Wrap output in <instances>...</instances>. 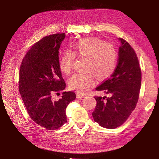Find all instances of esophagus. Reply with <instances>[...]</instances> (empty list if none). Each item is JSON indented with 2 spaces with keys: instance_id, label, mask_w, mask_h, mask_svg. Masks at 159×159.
Listing matches in <instances>:
<instances>
[{
  "instance_id": "34e87169",
  "label": "esophagus",
  "mask_w": 159,
  "mask_h": 159,
  "mask_svg": "<svg viewBox=\"0 0 159 159\" xmlns=\"http://www.w3.org/2000/svg\"><path fill=\"white\" fill-rule=\"evenodd\" d=\"M85 95L84 94H83L81 93H76V97L78 98H83L84 97Z\"/></svg>"
}]
</instances>
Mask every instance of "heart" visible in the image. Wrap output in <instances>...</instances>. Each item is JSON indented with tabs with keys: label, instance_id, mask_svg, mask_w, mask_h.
<instances>
[{
	"label": "heart",
	"instance_id": "obj_1",
	"mask_svg": "<svg viewBox=\"0 0 159 159\" xmlns=\"http://www.w3.org/2000/svg\"><path fill=\"white\" fill-rule=\"evenodd\" d=\"M75 55L87 59L86 74L75 73L69 79L70 89L80 93L87 91L94 82V75L100 80L106 79L115 71L117 64V51L110 43L97 38H89L77 43L73 52L67 51L61 58L60 69L69 73L72 69Z\"/></svg>",
	"mask_w": 159,
	"mask_h": 159
}]
</instances>
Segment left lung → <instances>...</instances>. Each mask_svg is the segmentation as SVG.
Here are the masks:
<instances>
[{
	"instance_id": "obj_1",
	"label": "left lung",
	"mask_w": 159,
	"mask_h": 159,
	"mask_svg": "<svg viewBox=\"0 0 159 159\" xmlns=\"http://www.w3.org/2000/svg\"><path fill=\"white\" fill-rule=\"evenodd\" d=\"M121 44L116 69L97 90L110 97H94L97 105L92 113L94 120L106 129H113L122 125L134 110L141 85V70L134 49L124 39Z\"/></svg>"
}]
</instances>
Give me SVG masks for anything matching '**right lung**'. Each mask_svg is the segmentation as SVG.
Listing matches in <instances>:
<instances>
[{
    "instance_id": "obj_1",
    "label": "right lung",
    "mask_w": 159,
    "mask_h": 159,
    "mask_svg": "<svg viewBox=\"0 0 159 159\" xmlns=\"http://www.w3.org/2000/svg\"><path fill=\"white\" fill-rule=\"evenodd\" d=\"M65 38V33L43 38L27 52L20 67L19 92L26 109L32 120L47 130L66 123V107L76 98L72 91L63 92L58 101L52 98L66 87L58 57Z\"/></svg>"
}]
</instances>
